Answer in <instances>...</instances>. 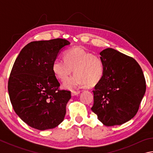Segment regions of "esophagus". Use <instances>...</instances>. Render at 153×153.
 Segmentation results:
<instances>
[{
	"mask_svg": "<svg viewBox=\"0 0 153 153\" xmlns=\"http://www.w3.org/2000/svg\"><path fill=\"white\" fill-rule=\"evenodd\" d=\"M79 93H80V91H74V90H73V91H71V96L72 97H74V96L79 94Z\"/></svg>",
	"mask_w": 153,
	"mask_h": 153,
	"instance_id": "1",
	"label": "esophagus"
}]
</instances>
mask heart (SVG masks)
<instances>
[{"instance_id": "b5f03b06", "label": "heart", "mask_w": 153, "mask_h": 153, "mask_svg": "<svg viewBox=\"0 0 153 153\" xmlns=\"http://www.w3.org/2000/svg\"><path fill=\"white\" fill-rule=\"evenodd\" d=\"M64 58L55 59L52 66L55 76L61 82L65 81L74 69L75 75L64 83V88L71 90L83 85L91 88L102 80L105 66L98 56L76 47L65 51Z\"/></svg>"}]
</instances>
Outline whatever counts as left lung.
<instances>
[{"label": "left lung", "mask_w": 153, "mask_h": 153, "mask_svg": "<svg viewBox=\"0 0 153 153\" xmlns=\"http://www.w3.org/2000/svg\"><path fill=\"white\" fill-rule=\"evenodd\" d=\"M100 55L105 73L92 91L91 109L105 126L121 125L138 112L146 92V80L140 66L131 56L111 48Z\"/></svg>", "instance_id": "8db88e82"}]
</instances>
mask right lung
Returning <instances> with one entry per match:
<instances>
[{"instance_id":"obj_1","label":"right lung","mask_w":153,"mask_h":153,"mask_svg":"<svg viewBox=\"0 0 153 153\" xmlns=\"http://www.w3.org/2000/svg\"><path fill=\"white\" fill-rule=\"evenodd\" d=\"M65 39L33 41L24 46L15 60L8 91L17 115L33 128L45 130L63 121L71 92L60 90L52 66Z\"/></svg>"}]
</instances>
